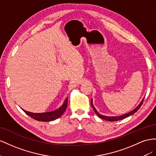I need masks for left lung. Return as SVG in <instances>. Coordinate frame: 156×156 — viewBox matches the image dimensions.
<instances>
[{"label":"left lung","mask_w":156,"mask_h":156,"mask_svg":"<svg viewBox=\"0 0 156 156\" xmlns=\"http://www.w3.org/2000/svg\"><path fill=\"white\" fill-rule=\"evenodd\" d=\"M144 99V97L143 98V99H142V100L141 101L140 104H139V105H138L135 109H133L132 111H131V112H128V113H127V114H126L122 115H118V116H106V115H104L101 114L96 110V108H95V106H93V99H91V105L92 108H93V110H94L95 114L98 115V117H99L100 118L103 119H105V120H107V121H109V122H115V121H118V120H121V119H125V118H127V117H129V116H130V115H131L132 114H135V112H136L137 110L140 108V106H141L142 103H143Z\"/></svg>","instance_id":"8db88e82"}]
</instances>
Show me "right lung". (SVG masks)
Instances as JSON below:
<instances>
[{
	"label": "right lung",
	"instance_id": "add662e5",
	"mask_svg": "<svg viewBox=\"0 0 156 156\" xmlns=\"http://www.w3.org/2000/svg\"><path fill=\"white\" fill-rule=\"evenodd\" d=\"M67 103H68V97L65 100L63 104L62 105V106H61L59 108H57L53 111H51V112H43V113H33V112H28V111H26L23 109L22 110H23L28 115H29L30 117L36 120H38V121L50 122L59 118L61 115L65 112L66 107H67Z\"/></svg>",
	"mask_w": 156,
	"mask_h": 156
}]
</instances>
